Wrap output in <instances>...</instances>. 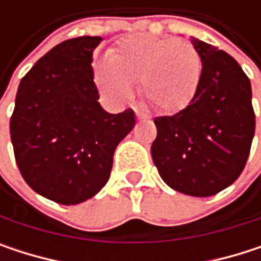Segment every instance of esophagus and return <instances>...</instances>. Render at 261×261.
I'll list each match as a JSON object with an SVG mask.
<instances>
[{"label": "esophagus", "mask_w": 261, "mask_h": 261, "mask_svg": "<svg viewBox=\"0 0 261 261\" xmlns=\"http://www.w3.org/2000/svg\"><path fill=\"white\" fill-rule=\"evenodd\" d=\"M136 116H137V121L149 119V118H148V115H145V113H143V112H140V110H136Z\"/></svg>", "instance_id": "obj_1"}]
</instances>
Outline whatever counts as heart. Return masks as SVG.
I'll return each mask as SVG.
<instances>
[{"label": "heart", "instance_id": "b5f03b06", "mask_svg": "<svg viewBox=\"0 0 261 261\" xmlns=\"http://www.w3.org/2000/svg\"><path fill=\"white\" fill-rule=\"evenodd\" d=\"M201 79V57L187 42L172 37L130 34L95 63V83L115 102L133 95L140 81L142 96L159 112L175 113L189 106Z\"/></svg>", "mask_w": 261, "mask_h": 261}]
</instances>
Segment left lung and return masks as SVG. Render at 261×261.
Here are the masks:
<instances>
[{
    "mask_svg": "<svg viewBox=\"0 0 261 261\" xmlns=\"http://www.w3.org/2000/svg\"><path fill=\"white\" fill-rule=\"evenodd\" d=\"M202 63L189 106L174 116L155 118L152 162L171 189L212 196L242 174L255 130L249 79L222 49L190 39Z\"/></svg>",
    "mask_w": 261,
    "mask_h": 261,
    "instance_id": "left-lung-1",
    "label": "left lung"
}]
</instances>
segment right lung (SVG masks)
<instances>
[{
    "instance_id": "obj_1",
    "label": "right lung",
    "mask_w": 261,
    "mask_h": 261,
    "mask_svg": "<svg viewBox=\"0 0 261 261\" xmlns=\"http://www.w3.org/2000/svg\"><path fill=\"white\" fill-rule=\"evenodd\" d=\"M99 36H81L49 49L21 80L10 119L15 159L39 195L75 205L109 181L113 154L136 125L128 109L112 115L98 102L92 56Z\"/></svg>"
}]
</instances>
